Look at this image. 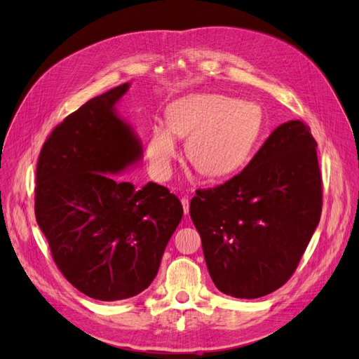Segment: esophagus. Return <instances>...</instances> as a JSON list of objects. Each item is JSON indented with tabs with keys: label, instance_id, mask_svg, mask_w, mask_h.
<instances>
[{
	"label": "esophagus",
	"instance_id": "esophagus-1",
	"mask_svg": "<svg viewBox=\"0 0 359 359\" xmlns=\"http://www.w3.org/2000/svg\"><path fill=\"white\" fill-rule=\"evenodd\" d=\"M181 203H182V208H184V214L189 215V212H190V202H189V198L184 196V198L181 199Z\"/></svg>",
	"mask_w": 359,
	"mask_h": 359
}]
</instances>
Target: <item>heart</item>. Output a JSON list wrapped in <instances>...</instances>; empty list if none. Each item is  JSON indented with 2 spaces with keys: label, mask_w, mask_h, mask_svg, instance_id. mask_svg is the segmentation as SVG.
Wrapping results in <instances>:
<instances>
[{
  "label": "heart",
  "mask_w": 359,
  "mask_h": 359,
  "mask_svg": "<svg viewBox=\"0 0 359 359\" xmlns=\"http://www.w3.org/2000/svg\"><path fill=\"white\" fill-rule=\"evenodd\" d=\"M262 132V112L253 102L222 94H191L173 102L166 126L151 128L147 158L153 175L168 180L178 156V137H187L186 154L202 175L223 178L240 170Z\"/></svg>",
  "instance_id": "obj_1"
}]
</instances>
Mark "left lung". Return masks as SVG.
I'll use <instances>...</instances> for the list:
<instances>
[{"label": "left lung", "instance_id": "obj_1", "mask_svg": "<svg viewBox=\"0 0 359 359\" xmlns=\"http://www.w3.org/2000/svg\"><path fill=\"white\" fill-rule=\"evenodd\" d=\"M316 148L306 124L287 121L269 135L241 173L196 191L190 217L220 292L260 298L295 273L322 212Z\"/></svg>", "mask_w": 359, "mask_h": 359}]
</instances>
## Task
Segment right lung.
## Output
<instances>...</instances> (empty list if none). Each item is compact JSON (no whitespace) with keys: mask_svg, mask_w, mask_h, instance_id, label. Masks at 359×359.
<instances>
[{"mask_svg":"<svg viewBox=\"0 0 359 359\" xmlns=\"http://www.w3.org/2000/svg\"><path fill=\"white\" fill-rule=\"evenodd\" d=\"M130 82L86 102L55 127L40 151L36 219L57 266L86 297L132 298L158 273L182 219L166 187L114 178L144 157L116 104Z\"/></svg>","mask_w":359,"mask_h":359,"instance_id":"obj_1","label":"right lung"}]
</instances>
